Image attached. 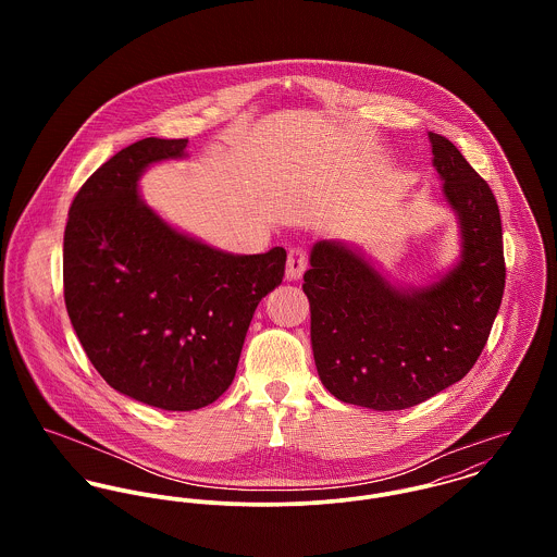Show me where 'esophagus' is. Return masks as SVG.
Listing matches in <instances>:
<instances>
[{
	"mask_svg": "<svg viewBox=\"0 0 557 557\" xmlns=\"http://www.w3.org/2000/svg\"><path fill=\"white\" fill-rule=\"evenodd\" d=\"M307 270V252L302 248H292L287 255V268H285V278L287 281H298L302 278Z\"/></svg>",
	"mask_w": 557,
	"mask_h": 557,
	"instance_id": "obj_1",
	"label": "esophagus"
}]
</instances>
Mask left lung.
<instances>
[{
  "label": "left lung",
  "mask_w": 557,
  "mask_h": 557,
  "mask_svg": "<svg viewBox=\"0 0 557 557\" xmlns=\"http://www.w3.org/2000/svg\"><path fill=\"white\" fill-rule=\"evenodd\" d=\"M429 141L457 216L455 263L426 285H400L356 244L319 239L305 272L321 384L338 400L375 411L413 407L463 380L504 296L497 201L446 137L429 133Z\"/></svg>",
  "instance_id": "1"
}]
</instances>
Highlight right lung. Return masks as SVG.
Masks as SVG:
<instances>
[{
	"instance_id": "1",
	"label": "right lung",
	"mask_w": 557,
	"mask_h": 557,
	"mask_svg": "<svg viewBox=\"0 0 557 557\" xmlns=\"http://www.w3.org/2000/svg\"><path fill=\"white\" fill-rule=\"evenodd\" d=\"M188 139H141L81 186L64 232V300L81 345L117 393L190 411L234 382L263 296L281 285L287 252L214 248L152 210L139 180L186 159Z\"/></svg>"
}]
</instances>
